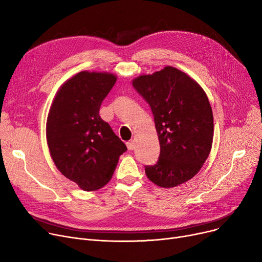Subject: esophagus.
Listing matches in <instances>:
<instances>
[{"label":"esophagus","instance_id":"1","mask_svg":"<svg viewBox=\"0 0 262 262\" xmlns=\"http://www.w3.org/2000/svg\"><path fill=\"white\" fill-rule=\"evenodd\" d=\"M126 146H127V148H128L129 150H133V149L135 148L136 144H135V142H134V141H128V142L126 143Z\"/></svg>","mask_w":262,"mask_h":262}]
</instances>
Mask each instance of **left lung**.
Here are the masks:
<instances>
[{
    "label": "left lung",
    "mask_w": 262,
    "mask_h": 262,
    "mask_svg": "<svg viewBox=\"0 0 262 262\" xmlns=\"http://www.w3.org/2000/svg\"><path fill=\"white\" fill-rule=\"evenodd\" d=\"M154 116L160 155L146 166L148 180L173 188L195 176L208 158L213 139V115L207 94L187 73L167 66L133 79Z\"/></svg>",
    "instance_id": "8db88e82"
}]
</instances>
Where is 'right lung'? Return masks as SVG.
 I'll use <instances>...</instances> for the list:
<instances>
[{"label": "right lung", "mask_w": 262, "mask_h": 262, "mask_svg": "<svg viewBox=\"0 0 262 262\" xmlns=\"http://www.w3.org/2000/svg\"><path fill=\"white\" fill-rule=\"evenodd\" d=\"M116 81L113 73L81 71L59 87L48 115L47 141L55 166L84 191L112 180L127 149L99 115Z\"/></svg>", "instance_id": "1"}]
</instances>
